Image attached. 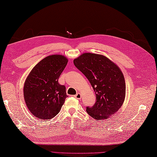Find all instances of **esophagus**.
Here are the masks:
<instances>
[{
    "label": "esophagus",
    "mask_w": 157,
    "mask_h": 157,
    "mask_svg": "<svg viewBox=\"0 0 157 157\" xmlns=\"http://www.w3.org/2000/svg\"><path fill=\"white\" fill-rule=\"evenodd\" d=\"M75 98H76V99H78V100H81V94H80V93H77L75 96Z\"/></svg>",
    "instance_id": "34e87169"
}]
</instances>
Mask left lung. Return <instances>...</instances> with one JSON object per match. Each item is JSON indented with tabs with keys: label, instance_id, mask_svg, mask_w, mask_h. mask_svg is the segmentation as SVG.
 I'll use <instances>...</instances> for the list:
<instances>
[{
	"label": "left lung",
	"instance_id": "8db88e82",
	"mask_svg": "<svg viewBox=\"0 0 157 157\" xmlns=\"http://www.w3.org/2000/svg\"><path fill=\"white\" fill-rule=\"evenodd\" d=\"M74 64L89 80L96 94V102L86 111L96 120L106 119L122 106L126 94L124 77L119 67L101 55L84 53Z\"/></svg>",
	"mask_w": 157,
	"mask_h": 157
}]
</instances>
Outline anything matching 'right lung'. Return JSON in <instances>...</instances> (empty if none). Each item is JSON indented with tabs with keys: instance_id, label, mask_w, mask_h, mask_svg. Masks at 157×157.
Here are the masks:
<instances>
[{
	"instance_id": "right-lung-1",
	"label": "right lung",
	"mask_w": 157,
	"mask_h": 157,
	"mask_svg": "<svg viewBox=\"0 0 157 157\" xmlns=\"http://www.w3.org/2000/svg\"><path fill=\"white\" fill-rule=\"evenodd\" d=\"M67 63L62 55L48 56L35 66L26 79L24 97L33 115L40 120L52 119L60 111L67 96L58 80Z\"/></svg>"
}]
</instances>
